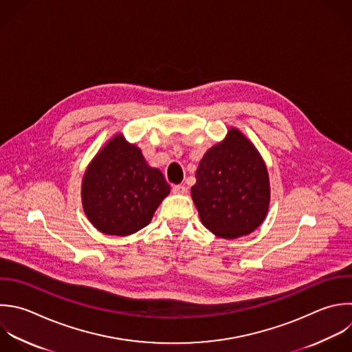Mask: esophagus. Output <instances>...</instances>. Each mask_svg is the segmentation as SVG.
Instances as JSON below:
<instances>
[{
  "label": "esophagus",
  "mask_w": 352,
  "mask_h": 352,
  "mask_svg": "<svg viewBox=\"0 0 352 352\" xmlns=\"http://www.w3.org/2000/svg\"><path fill=\"white\" fill-rule=\"evenodd\" d=\"M172 191H173L175 194H187V187L183 186V184H177V186H175V187L172 188Z\"/></svg>",
  "instance_id": "1"
}]
</instances>
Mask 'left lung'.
Segmentation results:
<instances>
[{
	"label": "left lung",
	"mask_w": 352,
	"mask_h": 352,
	"mask_svg": "<svg viewBox=\"0 0 352 352\" xmlns=\"http://www.w3.org/2000/svg\"><path fill=\"white\" fill-rule=\"evenodd\" d=\"M191 197L202 224L232 239L250 234L264 220L270 204L267 168L254 146L230 129L224 142L202 157Z\"/></svg>",
	"instance_id": "1"
}]
</instances>
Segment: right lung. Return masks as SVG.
I'll return each instance as SVG.
<instances>
[{
  "label": "right lung",
  "mask_w": 352,
  "mask_h": 352,
  "mask_svg": "<svg viewBox=\"0 0 352 352\" xmlns=\"http://www.w3.org/2000/svg\"><path fill=\"white\" fill-rule=\"evenodd\" d=\"M170 187L142 151L116 136L95 157L82 180V204L91 223L109 235L146 227Z\"/></svg>",
  "instance_id": "obj_1"
}]
</instances>
